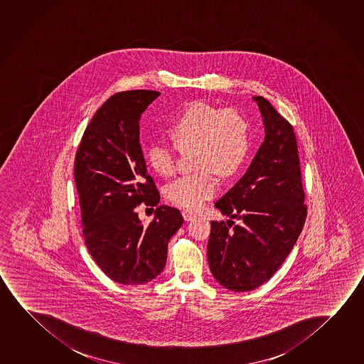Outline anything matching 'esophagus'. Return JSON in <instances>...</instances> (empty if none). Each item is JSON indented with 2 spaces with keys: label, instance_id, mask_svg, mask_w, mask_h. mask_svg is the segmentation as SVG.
<instances>
[{
  "label": "esophagus",
  "instance_id": "34e87169",
  "mask_svg": "<svg viewBox=\"0 0 364 364\" xmlns=\"http://www.w3.org/2000/svg\"><path fill=\"white\" fill-rule=\"evenodd\" d=\"M181 214H183V218L185 220H193L196 217V213L193 212V210H189V209H184Z\"/></svg>",
  "mask_w": 364,
  "mask_h": 364
}]
</instances>
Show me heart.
Masks as SVG:
<instances>
[{"label":"heart","mask_w":364,"mask_h":364,"mask_svg":"<svg viewBox=\"0 0 364 364\" xmlns=\"http://www.w3.org/2000/svg\"><path fill=\"white\" fill-rule=\"evenodd\" d=\"M175 145L181 150L196 147V173L180 176L166 186L168 202L196 209L218 191L215 170L230 176L241 168L250 147V126L235 108L219 109L204 102L185 108L170 127ZM146 159L155 173L171 176L176 165V147L168 141H152Z\"/></svg>","instance_id":"heart-1"}]
</instances>
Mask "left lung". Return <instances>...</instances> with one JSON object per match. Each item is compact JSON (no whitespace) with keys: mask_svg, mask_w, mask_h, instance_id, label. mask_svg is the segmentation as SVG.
Here are the masks:
<instances>
[{"mask_svg":"<svg viewBox=\"0 0 364 364\" xmlns=\"http://www.w3.org/2000/svg\"><path fill=\"white\" fill-rule=\"evenodd\" d=\"M264 123V141L247 173L215 207L230 218L213 220L208 262L214 279L235 291L255 290L269 281L301 233V170L294 127L263 97H255Z\"/></svg>","mask_w":364,"mask_h":364,"instance_id":"1","label":"left lung"}]
</instances>
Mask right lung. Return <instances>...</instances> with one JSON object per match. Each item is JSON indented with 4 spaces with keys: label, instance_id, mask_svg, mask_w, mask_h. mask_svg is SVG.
Listing matches in <instances>:
<instances>
[{
    "label": "right lung",
    "instance_id": "add662e5",
    "mask_svg": "<svg viewBox=\"0 0 364 364\" xmlns=\"http://www.w3.org/2000/svg\"><path fill=\"white\" fill-rule=\"evenodd\" d=\"M156 90L119 92L108 98L84 131L74 162L85 246L100 269L118 284L142 285L161 274L168 243L184 219L159 205L160 193L147 173L140 119ZM156 206L144 225L135 209Z\"/></svg>",
    "mask_w": 364,
    "mask_h": 364
}]
</instances>
